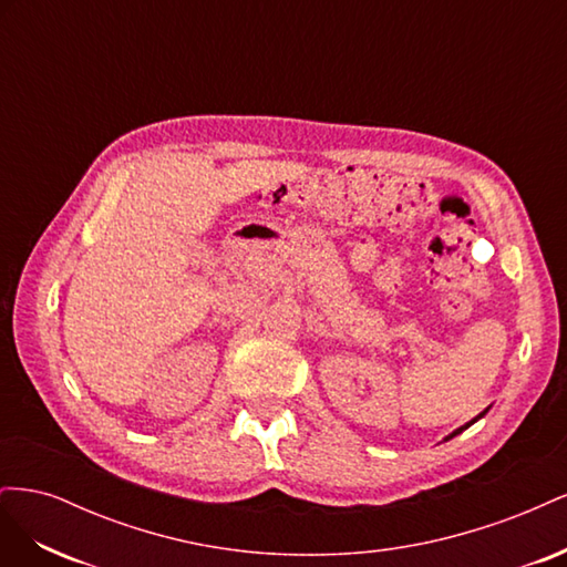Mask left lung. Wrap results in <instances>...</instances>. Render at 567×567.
<instances>
[{
	"instance_id": "8db88e82",
	"label": "left lung",
	"mask_w": 567,
	"mask_h": 567,
	"mask_svg": "<svg viewBox=\"0 0 567 567\" xmlns=\"http://www.w3.org/2000/svg\"><path fill=\"white\" fill-rule=\"evenodd\" d=\"M485 414H487V409H485V411H483V414H480V416H475V419H473V421H468V423H466V425H461V427H458V431H454V433H452V435H450V437H454V435H458V433H461V431H466V427H468V425H473V423H475V421H477V419H483V416H485ZM450 437H447V440H450Z\"/></svg>"
}]
</instances>
